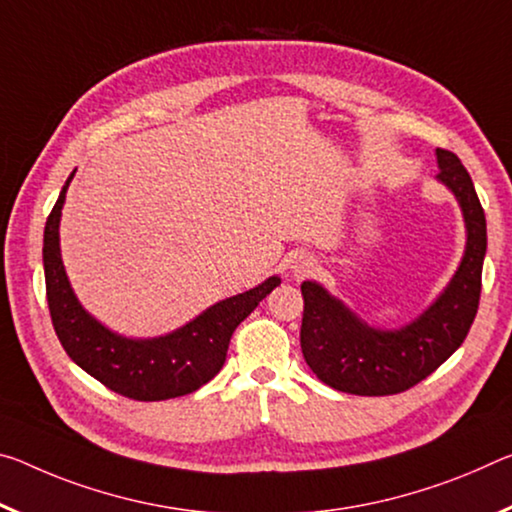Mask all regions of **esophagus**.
I'll return each instance as SVG.
<instances>
[{
    "label": "esophagus",
    "mask_w": 512,
    "mask_h": 512,
    "mask_svg": "<svg viewBox=\"0 0 512 512\" xmlns=\"http://www.w3.org/2000/svg\"><path fill=\"white\" fill-rule=\"evenodd\" d=\"M316 269V257L310 253H298L289 259V271L296 275V278H305Z\"/></svg>",
    "instance_id": "34e87169"
}]
</instances>
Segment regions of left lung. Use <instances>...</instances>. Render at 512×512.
Masks as SVG:
<instances>
[{
	"instance_id": "obj_1",
	"label": "left lung",
	"mask_w": 512,
	"mask_h": 512,
	"mask_svg": "<svg viewBox=\"0 0 512 512\" xmlns=\"http://www.w3.org/2000/svg\"><path fill=\"white\" fill-rule=\"evenodd\" d=\"M435 180L456 198L465 223L458 269L433 303L399 328H380L316 280L300 285L305 300L300 348L316 378L337 392L399 394L417 385L465 342L478 310L488 230L474 182L453 152L435 150Z\"/></svg>"
}]
</instances>
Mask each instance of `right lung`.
<instances>
[{"mask_svg":"<svg viewBox=\"0 0 512 512\" xmlns=\"http://www.w3.org/2000/svg\"><path fill=\"white\" fill-rule=\"evenodd\" d=\"M45 223L43 266L47 305L61 346L88 376L136 401H164L196 392L221 371L232 332L280 285L278 275L262 285L209 305L184 326L159 337H127L104 326L79 303L61 257V212L68 186Z\"/></svg>","mask_w":512,"mask_h":512,"instance_id":"right-lung-1","label":"right lung"}]
</instances>
